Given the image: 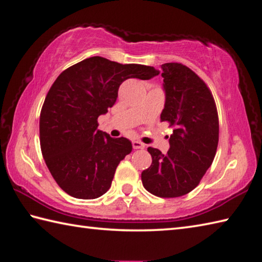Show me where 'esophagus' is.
I'll return each instance as SVG.
<instances>
[{"label": "esophagus", "mask_w": 262, "mask_h": 262, "mask_svg": "<svg viewBox=\"0 0 262 262\" xmlns=\"http://www.w3.org/2000/svg\"><path fill=\"white\" fill-rule=\"evenodd\" d=\"M133 147H134V149H136V150L137 149H144L145 145L140 141H133Z\"/></svg>", "instance_id": "34e87169"}]
</instances>
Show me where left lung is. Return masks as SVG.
<instances>
[{
    "label": "left lung",
    "instance_id": "1",
    "mask_svg": "<svg viewBox=\"0 0 262 262\" xmlns=\"http://www.w3.org/2000/svg\"><path fill=\"white\" fill-rule=\"evenodd\" d=\"M166 94L160 121L173 128L169 150L163 155L147 147L152 164L142 172V183L150 193L175 198L197 187L212 165L219 143V117L206 83L181 63L161 65Z\"/></svg>",
    "mask_w": 262,
    "mask_h": 262
}]
</instances>
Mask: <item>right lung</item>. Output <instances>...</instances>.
I'll list each match as a JSON object with an SVG mask.
<instances>
[{
    "label": "right lung",
    "instance_id": "right-lung-1",
    "mask_svg": "<svg viewBox=\"0 0 262 262\" xmlns=\"http://www.w3.org/2000/svg\"><path fill=\"white\" fill-rule=\"evenodd\" d=\"M152 66L120 64L95 56L63 71L47 94L40 115V145L57 184L79 199L101 197L133 145L97 129V119L115 105L127 79L149 80Z\"/></svg>",
    "mask_w": 262,
    "mask_h": 262
}]
</instances>
